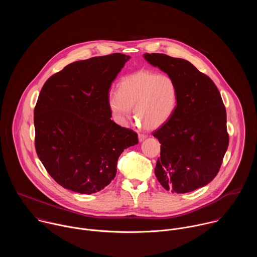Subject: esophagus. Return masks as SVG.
<instances>
[{
	"label": "esophagus",
	"instance_id": "esophagus-1",
	"mask_svg": "<svg viewBox=\"0 0 257 257\" xmlns=\"http://www.w3.org/2000/svg\"><path fill=\"white\" fill-rule=\"evenodd\" d=\"M145 138H146V135H145V134H139V135H138V140H139L140 142L143 141Z\"/></svg>",
	"mask_w": 257,
	"mask_h": 257
}]
</instances>
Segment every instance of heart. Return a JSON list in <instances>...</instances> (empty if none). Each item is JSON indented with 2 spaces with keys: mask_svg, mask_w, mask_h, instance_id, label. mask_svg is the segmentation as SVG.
Instances as JSON below:
<instances>
[{
  "mask_svg": "<svg viewBox=\"0 0 257 257\" xmlns=\"http://www.w3.org/2000/svg\"><path fill=\"white\" fill-rule=\"evenodd\" d=\"M178 101V86L169 75L139 70L124 76L119 90H109L107 106L114 120L125 125L134 107V118L148 130L164 125L173 115Z\"/></svg>",
  "mask_w": 257,
  "mask_h": 257,
  "instance_id": "heart-1",
  "label": "heart"
}]
</instances>
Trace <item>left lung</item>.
<instances>
[{
  "label": "left lung",
  "instance_id": "obj_1",
  "mask_svg": "<svg viewBox=\"0 0 257 257\" xmlns=\"http://www.w3.org/2000/svg\"><path fill=\"white\" fill-rule=\"evenodd\" d=\"M143 58L167 73L178 86L173 115L153 133L162 144L155 174L166 190L191 192L213 180L228 149L221 93L208 76L184 59L148 53Z\"/></svg>",
  "mask_w": 257,
  "mask_h": 257
}]
</instances>
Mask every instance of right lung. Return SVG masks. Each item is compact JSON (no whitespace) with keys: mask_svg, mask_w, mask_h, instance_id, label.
I'll return each instance as SVG.
<instances>
[{"mask_svg":"<svg viewBox=\"0 0 257 257\" xmlns=\"http://www.w3.org/2000/svg\"><path fill=\"white\" fill-rule=\"evenodd\" d=\"M129 56L116 53L67 65L43 86L34 107L35 150L62 187L91 194L116 177L137 133L116 124L106 97Z\"/></svg>","mask_w":257,"mask_h":257,"instance_id":"add662e5","label":"right lung"}]
</instances>
